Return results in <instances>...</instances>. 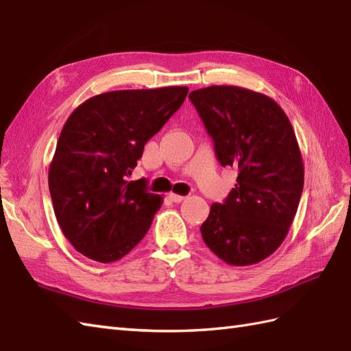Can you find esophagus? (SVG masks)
Segmentation results:
<instances>
[{
  "instance_id": "esophagus-1",
  "label": "esophagus",
  "mask_w": 351,
  "mask_h": 351,
  "mask_svg": "<svg viewBox=\"0 0 351 351\" xmlns=\"http://www.w3.org/2000/svg\"><path fill=\"white\" fill-rule=\"evenodd\" d=\"M168 198L173 201V202H182V201H184L186 199V196H183V195H177V193H169L168 195Z\"/></svg>"
}]
</instances>
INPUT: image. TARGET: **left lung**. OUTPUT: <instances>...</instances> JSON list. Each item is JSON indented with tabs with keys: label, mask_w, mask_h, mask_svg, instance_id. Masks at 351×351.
Returning <instances> with one entry per match:
<instances>
[{
	"label": "left lung",
	"mask_w": 351,
	"mask_h": 351,
	"mask_svg": "<svg viewBox=\"0 0 351 351\" xmlns=\"http://www.w3.org/2000/svg\"><path fill=\"white\" fill-rule=\"evenodd\" d=\"M223 167L238 171L223 204H213L202 240L234 267L274 253L289 232L304 189V162L295 131L277 102L240 86L189 93Z\"/></svg>",
	"instance_id": "obj_1"
}]
</instances>
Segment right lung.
<instances>
[{
  "label": "right lung",
  "instance_id": "right-lung-1",
  "mask_svg": "<svg viewBox=\"0 0 351 351\" xmlns=\"http://www.w3.org/2000/svg\"><path fill=\"white\" fill-rule=\"evenodd\" d=\"M189 88L99 93L62 128L49 167L59 226L74 249L101 263L122 259L147 234L164 198L128 182L144 144L182 107Z\"/></svg>",
  "mask_w": 351,
  "mask_h": 351
}]
</instances>
